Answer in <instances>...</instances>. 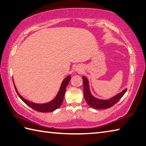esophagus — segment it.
<instances>
[{
	"label": "esophagus",
	"mask_w": 146,
	"mask_h": 146,
	"mask_svg": "<svg viewBox=\"0 0 146 146\" xmlns=\"http://www.w3.org/2000/svg\"><path fill=\"white\" fill-rule=\"evenodd\" d=\"M82 69L81 68H80V67L76 68V70H75V71H77V72H80V71H82Z\"/></svg>",
	"instance_id": "1"
}]
</instances>
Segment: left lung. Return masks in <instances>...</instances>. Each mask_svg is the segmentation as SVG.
Masks as SVG:
<instances>
[{"instance_id": "8db88e82", "label": "left lung", "mask_w": 146, "mask_h": 146, "mask_svg": "<svg viewBox=\"0 0 146 146\" xmlns=\"http://www.w3.org/2000/svg\"><path fill=\"white\" fill-rule=\"evenodd\" d=\"M82 78H83L84 82V94L85 100L90 107L95 108V109H104V108H108L112 107L123 96V95L125 94L127 91L126 88L124 89L119 93L116 94L115 96L110 98L109 99H99L94 97L92 94L91 89H90L88 79L85 76H82Z\"/></svg>"}]
</instances>
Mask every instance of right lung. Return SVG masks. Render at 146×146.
<instances>
[{"label": "right lung", "instance_id": "right-lung-1", "mask_svg": "<svg viewBox=\"0 0 146 146\" xmlns=\"http://www.w3.org/2000/svg\"><path fill=\"white\" fill-rule=\"evenodd\" d=\"M70 79H71V75H68L66 76L61 83L59 91L57 92L56 96H55L52 100L50 101V102L45 103H36L29 102V100L25 99L24 98H23L22 96H21V95L19 94V92H18L13 79V84H14L16 92H17L18 96H19L20 98L25 103H26L29 107H30L31 108H33V109L35 110L36 111H38V112H50L57 109V108H59L60 106L61 105L63 102V99H64L66 87H67V86L68 85Z\"/></svg>", "mask_w": 146, "mask_h": 146}]
</instances>
